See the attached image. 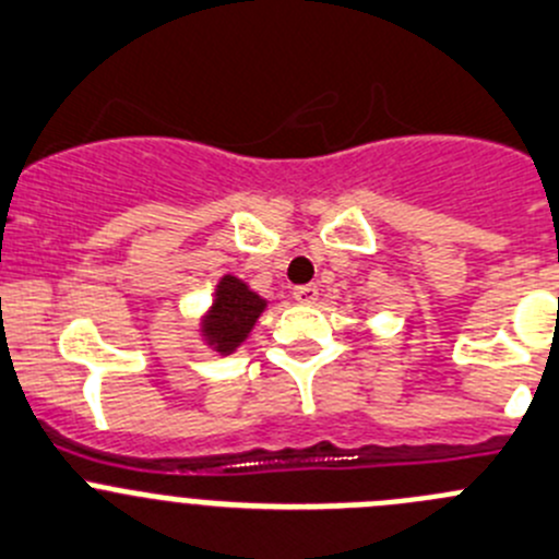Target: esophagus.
<instances>
[{
  "label": "esophagus",
  "mask_w": 559,
  "mask_h": 559,
  "mask_svg": "<svg viewBox=\"0 0 559 559\" xmlns=\"http://www.w3.org/2000/svg\"><path fill=\"white\" fill-rule=\"evenodd\" d=\"M294 299L299 301V305H316L318 288L316 285H299V288H294Z\"/></svg>",
  "instance_id": "1"
}]
</instances>
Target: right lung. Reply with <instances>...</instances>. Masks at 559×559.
Wrapping results in <instances>:
<instances>
[{"label":"right lung","instance_id":"obj_1","mask_svg":"<svg viewBox=\"0 0 559 559\" xmlns=\"http://www.w3.org/2000/svg\"><path fill=\"white\" fill-rule=\"evenodd\" d=\"M265 307H269V301L258 290L249 288L241 276H219L211 307L200 318V329H197L200 340L216 354H233V350L247 343Z\"/></svg>","mask_w":559,"mask_h":559}]
</instances>
